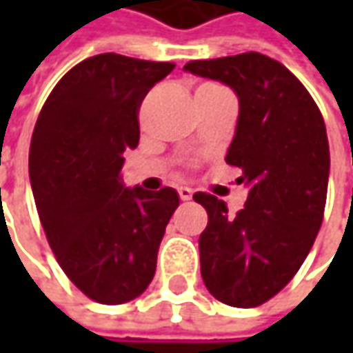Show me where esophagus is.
<instances>
[{
	"label": "esophagus",
	"mask_w": 353,
	"mask_h": 353,
	"mask_svg": "<svg viewBox=\"0 0 353 353\" xmlns=\"http://www.w3.org/2000/svg\"><path fill=\"white\" fill-rule=\"evenodd\" d=\"M192 194H194L192 188H188V186H179V196H181V200H190Z\"/></svg>",
	"instance_id": "1"
}]
</instances>
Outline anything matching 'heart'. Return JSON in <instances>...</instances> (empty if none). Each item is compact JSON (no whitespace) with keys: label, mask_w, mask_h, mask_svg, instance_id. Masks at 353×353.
Returning <instances> with one entry per match:
<instances>
[{"label":"heart","mask_w":353,"mask_h":353,"mask_svg":"<svg viewBox=\"0 0 353 353\" xmlns=\"http://www.w3.org/2000/svg\"><path fill=\"white\" fill-rule=\"evenodd\" d=\"M202 88H220V86H216V84H204ZM202 88H200V90H202Z\"/></svg>","instance_id":"b5f03b06"}]
</instances>
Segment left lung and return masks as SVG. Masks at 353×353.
Returning a JSON list of instances; mask_svg holds the SVG:
<instances>
[{
	"label": "left lung",
	"instance_id": "obj_1",
	"mask_svg": "<svg viewBox=\"0 0 353 353\" xmlns=\"http://www.w3.org/2000/svg\"><path fill=\"white\" fill-rule=\"evenodd\" d=\"M218 80L239 100L225 163L241 169L250 194L232 216L224 200L196 192L208 212L200 234V273L224 305L253 308L275 296L301 269L319 234L330 172L326 125L289 68L259 52L184 64Z\"/></svg>",
	"mask_w": 353,
	"mask_h": 353
}]
</instances>
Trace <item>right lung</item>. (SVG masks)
<instances>
[{"instance_id": "right-lung-1", "label": "right lung", "mask_w": 353, "mask_h": 353, "mask_svg": "<svg viewBox=\"0 0 353 353\" xmlns=\"http://www.w3.org/2000/svg\"><path fill=\"white\" fill-rule=\"evenodd\" d=\"M172 62L103 52L59 80L34 123L29 176L48 245L88 299L121 305L155 277L174 188L121 181L123 151L139 143V105Z\"/></svg>"}]
</instances>
